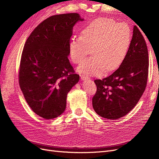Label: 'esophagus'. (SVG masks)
Returning <instances> with one entry per match:
<instances>
[{"instance_id":"obj_1","label":"esophagus","mask_w":159,"mask_h":159,"mask_svg":"<svg viewBox=\"0 0 159 159\" xmlns=\"http://www.w3.org/2000/svg\"><path fill=\"white\" fill-rule=\"evenodd\" d=\"M81 79L82 80H89V78L88 76H86V75H81Z\"/></svg>"}]
</instances>
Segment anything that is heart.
I'll return each instance as SVG.
<instances>
[{
  "mask_svg": "<svg viewBox=\"0 0 159 159\" xmlns=\"http://www.w3.org/2000/svg\"><path fill=\"white\" fill-rule=\"evenodd\" d=\"M132 34L125 23H117L109 18H99L91 22L82 35H74L70 42L71 58L80 64L91 49V56L78 69L81 74H102L117 69L125 58L131 44Z\"/></svg>",
  "mask_w": 159,
  "mask_h": 159,
  "instance_id": "obj_1",
  "label": "heart"
}]
</instances>
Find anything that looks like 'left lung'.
Segmentation results:
<instances>
[{"mask_svg":"<svg viewBox=\"0 0 159 159\" xmlns=\"http://www.w3.org/2000/svg\"><path fill=\"white\" fill-rule=\"evenodd\" d=\"M148 64L146 42L134 26L131 46L119 68L107 78L94 80L97 91L92 105L97 114L117 119L131 111L145 90Z\"/></svg>","mask_w":159,"mask_h":159,"instance_id":"left-lung-1","label":"left lung"}]
</instances>
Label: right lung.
I'll list each match as a JSON object with an SVG mask.
<instances>
[{
	"label": "right lung",
	"instance_id": "right-lung-1",
	"mask_svg": "<svg viewBox=\"0 0 159 159\" xmlns=\"http://www.w3.org/2000/svg\"><path fill=\"white\" fill-rule=\"evenodd\" d=\"M78 13L46 18L26 41L19 68V85L27 103L36 115L52 119L63 113L69 91L79 81L70 63L69 46Z\"/></svg>",
	"mask_w": 159,
	"mask_h": 159
}]
</instances>
